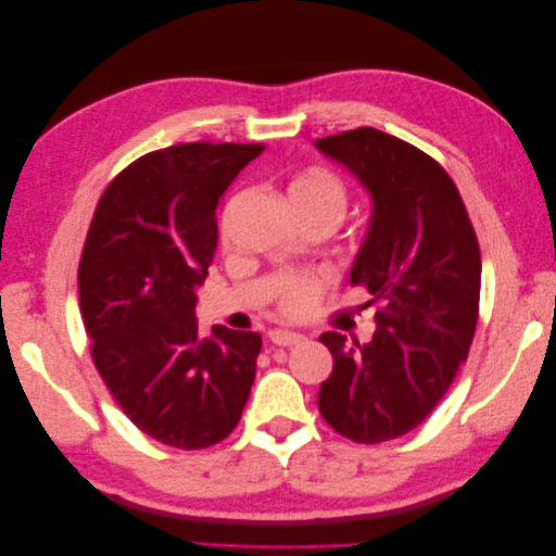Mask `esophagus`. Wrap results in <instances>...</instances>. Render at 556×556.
Masks as SVG:
<instances>
[{
  "mask_svg": "<svg viewBox=\"0 0 556 556\" xmlns=\"http://www.w3.org/2000/svg\"><path fill=\"white\" fill-rule=\"evenodd\" d=\"M304 336L296 333V331H288V329H274L268 331V341L280 345V348H290V345H296Z\"/></svg>",
  "mask_w": 556,
  "mask_h": 556,
  "instance_id": "34e87169",
  "label": "esophagus"
}]
</instances>
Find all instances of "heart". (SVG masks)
Returning <instances> with one entry per match:
<instances>
[{"instance_id": "b5f03b06", "label": "heart", "mask_w": 556, "mask_h": 556, "mask_svg": "<svg viewBox=\"0 0 556 556\" xmlns=\"http://www.w3.org/2000/svg\"><path fill=\"white\" fill-rule=\"evenodd\" d=\"M288 197L292 206H323L343 213L345 190L341 180L325 169H308L292 178ZM327 278L323 274L294 276L282 288V311L290 315L306 313L323 294Z\"/></svg>"}]
</instances>
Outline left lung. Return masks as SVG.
Instances as JSON below:
<instances>
[{
	"label": "left lung",
	"mask_w": 556,
	"mask_h": 556,
	"mask_svg": "<svg viewBox=\"0 0 556 556\" xmlns=\"http://www.w3.org/2000/svg\"><path fill=\"white\" fill-rule=\"evenodd\" d=\"M371 197L350 285L378 304L368 343L319 336L333 371L319 384L327 422L355 443H382L429 417L468 357L478 323L480 248L443 166L374 127L317 139Z\"/></svg>",
	"instance_id": "8db88e82"
}]
</instances>
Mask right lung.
<instances>
[{
	"mask_svg": "<svg viewBox=\"0 0 556 556\" xmlns=\"http://www.w3.org/2000/svg\"><path fill=\"white\" fill-rule=\"evenodd\" d=\"M262 143H180L129 164L102 194L78 266L99 376L150 439L220 443L255 382L262 336L223 325L201 339L197 290L217 245L215 208Z\"/></svg>",
	"mask_w": 556,
	"mask_h": 556,
	"instance_id": "obj_1",
	"label": "right lung"
}]
</instances>
